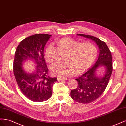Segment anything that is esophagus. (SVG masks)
<instances>
[{
	"label": "esophagus",
	"instance_id": "esophagus-1",
	"mask_svg": "<svg viewBox=\"0 0 126 126\" xmlns=\"http://www.w3.org/2000/svg\"><path fill=\"white\" fill-rule=\"evenodd\" d=\"M57 80H67V78H61V77H57Z\"/></svg>",
	"mask_w": 126,
	"mask_h": 126
}]
</instances>
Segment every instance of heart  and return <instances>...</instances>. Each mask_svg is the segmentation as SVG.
I'll use <instances>...</instances> for the list:
<instances>
[{"label":"heart","instance_id":"b5f03b06","mask_svg":"<svg viewBox=\"0 0 126 126\" xmlns=\"http://www.w3.org/2000/svg\"><path fill=\"white\" fill-rule=\"evenodd\" d=\"M58 43L66 49V52L63 60L55 62L50 67L52 73L56 76L65 77L74 70L76 73L81 72L90 66L96 57V48L90 42L79 43L71 38H63ZM51 48L50 45L44 53L45 59L47 62H51L53 60Z\"/></svg>","mask_w":126,"mask_h":126}]
</instances>
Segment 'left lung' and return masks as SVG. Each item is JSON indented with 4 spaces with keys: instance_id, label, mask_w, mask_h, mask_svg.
<instances>
[{
    "instance_id": "left-lung-1",
    "label": "left lung",
    "mask_w": 126,
    "mask_h": 126,
    "mask_svg": "<svg viewBox=\"0 0 126 126\" xmlns=\"http://www.w3.org/2000/svg\"><path fill=\"white\" fill-rule=\"evenodd\" d=\"M94 41L99 49V55L96 63L87 72L75 79L78 83L76 89L71 91V96L75 101L89 103L95 101L105 90L112 72L111 53L105 42L90 35L77 34ZM100 67L105 69L102 76L99 77L96 72Z\"/></svg>"
}]
</instances>
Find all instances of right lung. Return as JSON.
I'll use <instances>...</instances> for the list:
<instances>
[{"instance_id":"obj_1","label":"right lung","mask_w":126,"mask_h":126,"mask_svg":"<svg viewBox=\"0 0 126 126\" xmlns=\"http://www.w3.org/2000/svg\"><path fill=\"white\" fill-rule=\"evenodd\" d=\"M51 35L37 34L25 38L17 46L14 62V73L20 91L34 102H43L52 94L56 78H50L44 56V48ZM32 60L37 65L31 73L23 70V63Z\"/></svg>"}]
</instances>
